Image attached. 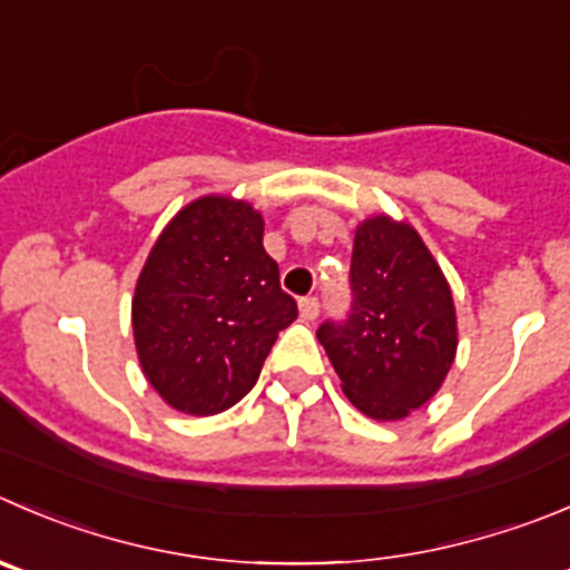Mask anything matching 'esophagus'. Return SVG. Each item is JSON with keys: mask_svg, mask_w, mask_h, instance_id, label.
Segmentation results:
<instances>
[{"mask_svg": "<svg viewBox=\"0 0 570 570\" xmlns=\"http://www.w3.org/2000/svg\"><path fill=\"white\" fill-rule=\"evenodd\" d=\"M297 306H301V317L306 320V323L317 320V314H320V301H317V297H301V303H297Z\"/></svg>", "mask_w": 570, "mask_h": 570, "instance_id": "esophagus-1", "label": "esophagus"}]
</instances>
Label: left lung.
Returning <instances> with one entry per match:
<instances>
[{"mask_svg": "<svg viewBox=\"0 0 570 570\" xmlns=\"http://www.w3.org/2000/svg\"><path fill=\"white\" fill-rule=\"evenodd\" d=\"M342 392L375 420H401L440 390L456 353L449 281L417 230L364 219L351 256V308L317 328Z\"/></svg>", "mask_w": 570, "mask_h": 570, "instance_id": "left-lung-1", "label": "left lung"}]
</instances>
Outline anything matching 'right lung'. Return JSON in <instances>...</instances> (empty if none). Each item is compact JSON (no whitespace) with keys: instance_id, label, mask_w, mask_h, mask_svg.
<instances>
[{"instance_id":"right-lung-1","label":"right lung","mask_w":570,"mask_h":570,"mask_svg":"<svg viewBox=\"0 0 570 570\" xmlns=\"http://www.w3.org/2000/svg\"><path fill=\"white\" fill-rule=\"evenodd\" d=\"M262 236L253 206L200 197L164 228L138 275V362L178 412L217 414L239 403L278 331L297 317Z\"/></svg>"}]
</instances>
